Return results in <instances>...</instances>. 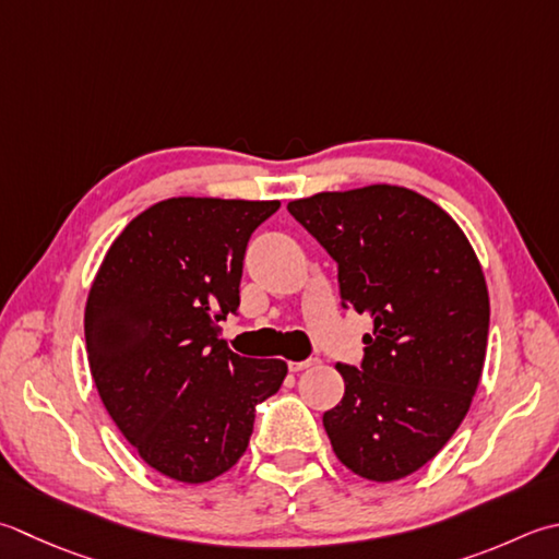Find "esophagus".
Wrapping results in <instances>:
<instances>
[{
  "mask_svg": "<svg viewBox=\"0 0 559 559\" xmlns=\"http://www.w3.org/2000/svg\"><path fill=\"white\" fill-rule=\"evenodd\" d=\"M312 364H314V358H305V360H290L288 368H290V373H300V370L310 368Z\"/></svg>",
  "mask_w": 559,
  "mask_h": 559,
  "instance_id": "esophagus-1",
  "label": "esophagus"
}]
</instances>
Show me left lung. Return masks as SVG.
Instances as JSON below:
<instances>
[{
	"label": "left lung",
	"instance_id": "left-lung-1",
	"mask_svg": "<svg viewBox=\"0 0 559 559\" xmlns=\"http://www.w3.org/2000/svg\"><path fill=\"white\" fill-rule=\"evenodd\" d=\"M288 213L336 261L342 308L373 317L360 366L322 424L338 461L373 483L417 473L465 419L483 376L489 295L463 229L402 186L317 193Z\"/></svg>",
	"mask_w": 559,
	"mask_h": 559
}]
</instances>
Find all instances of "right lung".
Returning a JSON list of instances; mask_svg holds the SVG:
<instances>
[{
    "label": "right lung",
    "instance_id": "right-lung-1",
    "mask_svg": "<svg viewBox=\"0 0 559 559\" xmlns=\"http://www.w3.org/2000/svg\"><path fill=\"white\" fill-rule=\"evenodd\" d=\"M278 201L169 199L116 237L84 310L90 368L106 412L157 473L201 485L245 455L257 404L288 366L221 338L237 314L249 237Z\"/></svg>",
    "mask_w": 559,
    "mask_h": 559
}]
</instances>
